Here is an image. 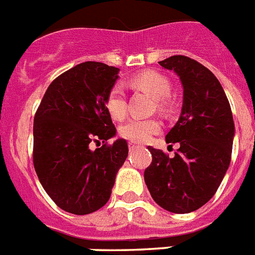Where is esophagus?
Returning a JSON list of instances; mask_svg holds the SVG:
<instances>
[{"instance_id":"1","label":"esophagus","mask_w":255,"mask_h":255,"mask_svg":"<svg viewBox=\"0 0 255 255\" xmlns=\"http://www.w3.org/2000/svg\"><path fill=\"white\" fill-rule=\"evenodd\" d=\"M128 148H129V150H134V149H137L138 148V145L137 144H136V142H129V144H128Z\"/></svg>"}]
</instances>
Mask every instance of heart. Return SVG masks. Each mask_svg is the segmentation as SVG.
I'll use <instances>...</instances> for the list:
<instances>
[{"mask_svg":"<svg viewBox=\"0 0 255 255\" xmlns=\"http://www.w3.org/2000/svg\"><path fill=\"white\" fill-rule=\"evenodd\" d=\"M129 82L131 86L141 89L157 99L156 103L160 111L165 113L170 109V102L167 97L171 94V82L166 76L154 70H146L133 76ZM106 107L114 119L119 121L127 115V97L122 85L117 84L111 88L107 95ZM158 131H160V122L157 119H138V118L128 121L121 128L122 136L133 142L148 141Z\"/></svg>","mask_w":255,"mask_h":255,"instance_id":"b5f03b06","label":"heart"}]
</instances>
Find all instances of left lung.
<instances>
[{"label": "left lung", "instance_id": "left-lung-1", "mask_svg": "<svg viewBox=\"0 0 255 255\" xmlns=\"http://www.w3.org/2000/svg\"><path fill=\"white\" fill-rule=\"evenodd\" d=\"M174 70L183 86V105L167 144L179 142L173 158L148 146L152 163L144 171L153 200L163 210L188 214L215 195L231 163L235 123L228 98L219 80L187 56L158 63Z\"/></svg>", "mask_w": 255, "mask_h": 255}]
</instances>
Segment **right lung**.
Segmentation results:
<instances>
[{"mask_svg": "<svg viewBox=\"0 0 255 255\" xmlns=\"http://www.w3.org/2000/svg\"><path fill=\"white\" fill-rule=\"evenodd\" d=\"M118 73L103 63L78 64L51 82L35 114V171L49 198L70 214L102 208L128 156L124 138L90 149V142L117 133L106 99Z\"/></svg>", "mask_w": 255, "mask_h": 255, "instance_id": "1", "label": "right lung"}]
</instances>
